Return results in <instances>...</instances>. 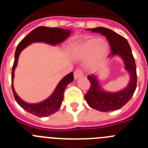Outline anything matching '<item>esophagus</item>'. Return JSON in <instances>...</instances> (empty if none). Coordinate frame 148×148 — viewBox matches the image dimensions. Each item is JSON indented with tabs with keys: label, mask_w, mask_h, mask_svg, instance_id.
<instances>
[{
	"label": "esophagus",
	"mask_w": 148,
	"mask_h": 148,
	"mask_svg": "<svg viewBox=\"0 0 148 148\" xmlns=\"http://www.w3.org/2000/svg\"><path fill=\"white\" fill-rule=\"evenodd\" d=\"M82 75H83V71H82V70H80V69L76 70L75 71V73H74V78H75V79L79 78V77L82 76Z\"/></svg>",
	"instance_id": "obj_1"
}]
</instances>
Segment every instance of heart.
Here are the masks:
<instances>
[{"label": "heart", "mask_w": 148, "mask_h": 148, "mask_svg": "<svg viewBox=\"0 0 148 148\" xmlns=\"http://www.w3.org/2000/svg\"><path fill=\"white\" fill-rule=\"evenodd\" d=\"M109 53V46L99 38H91L73 49V54L78 58H84L91 55L90 66H95L101 62Z\"/></svg>", "instance_id": "heart-1"}]
</instances>
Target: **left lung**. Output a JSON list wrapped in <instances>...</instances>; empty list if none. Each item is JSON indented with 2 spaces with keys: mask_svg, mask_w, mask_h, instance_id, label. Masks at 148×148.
<instances>
[{
  "mask_svg": "<svg viewBox=\"0 0 148 148\" xmlns=\"http://www.w3.org/2000/svg\"><path fill=\"white\" fill-rule=\"evenodd\" d=\"M90 30L99 32L107 38L111 50L109 56L119 55L123 58L125 69L130 75V82L127 87L123 90L111 93L101 90L95 75H88L87 78L90 82V87L88 92L84 95V99L90 108L99 111L116 110L122 108L130 101L136 88L137 75L135 59L127 40L123 36L104 27H96L90 29Z\"/></svg>",
  "mask_w": 148,
  "mask_h": 148,
  "instance_id": "obj_1",
  "label": "left lung"
}]
</instances>
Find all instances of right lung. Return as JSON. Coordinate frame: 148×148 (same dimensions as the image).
<instances>
[{"mask_svg": "<svg viewBox=\"0 0 148 148\" xmlns=\"http://www.w3.org/2000/svg\"><path fill=\"white\" fill-rule=\"evenodd\" d=\"M70 35V30L64 29L61 28H51V27H38L33 29L28 34L23 40L18 44L15 53V61L12 70V90L15 101L23 109L27 110L31 114H33L38 117H46L56 113L61 108L62 101L64 99V92L66 86L74 79L73 73H70L66 75L62 80L59 82L56 90L49 99L42 102L35 104H29L24 102L15 92L13 88V78L14 71L17 66L18 57L21 52L29 44L33 42H44L47 44L56 45L58 44Z\"/></svg>", "mask_w": 148, "mask_h": 148, "instance_id": "obj_1", "label": "right lung"}]
</instances>
